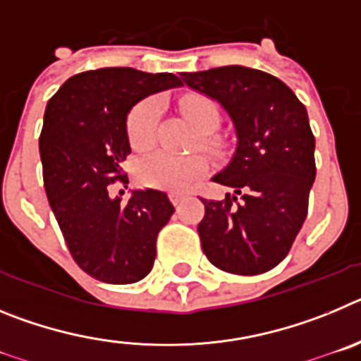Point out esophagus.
Segmentation results:
<instances>
[{"instance_id":"obj_1","label":"esophagus","mask_w":361,"mask_h":361,"mask_svg":"<svg viewBox=\"0 0 361 361\" xmlns=\"http://www.w3.org/2000/svg\"><path fill=\"white\" fill-rule=\"evenodd\" d=\"M170 200H171V204H173V206H178V204L184 200V195H183V193H177V191H171Z\"/></svg>"}]
</instances>
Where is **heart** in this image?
Here are the masks:
<instances>
[{"instance_id":"b5f03b06","label":"heart","mask_w":361,"mask_h":361,"mask_svg":"<svg viewBox=\"0 0 361 361\" xmlns=\"http://www.w3.org/2000/svg\"><path fill=\"white\" fill-rule=\"evenodd\" d=\"M180 111L199 132L200 148L219 155L224 142L215 130L220 124V111L212 99L202 94H188L180 99ZM159 108L153 99H142L126 116V139L133 149L145 152L155 141ZM206 170V159L200 153L173 155L168 152H155L137 164V178L142 186L161 190L184 191L197 183Z\"/></svg>"}]
</instances>
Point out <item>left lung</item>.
<instances>
[{"label":"left lung","mask_w":361,"mask_h":361,"mask_svg":"<svg viewBox=\"0 0 361 361\" xmlns=\"http://www.w3.org/2000/svg\"><path fill=\"white\" fill-rule=\"evenodd\" d=\"M188 86L216 99L238 135L235 157L213 177L235 195L200 199L199 237L209 262L233 275H260L288 257L304 226L317 164L305 106L288 85L245 66L183 72Z\"/></svg>","instance_id":"left-lung-1"}]
</instances>
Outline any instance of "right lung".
<instances>
[{
    "label": "right lung",
    "instance_id": "add662e5",
    "mask_svg": "<svg viewBox=\"0 0 361 361\" xmlns=\"http://www.w3.org/2000/svg\"><path fill=\"white\" fill-rule=\"evenodd\" d=\"M173 73L97 68L75 73L50 97L39 135L43 183L68 251L86 275L133 283L155 262L157 235L173 215L166 193L111 195L128 175L121 164L130 108L149 94L180 86Z\"/></svg>",
    "mask_w": 361,
    "mask_h": 361
}]
</instances>
